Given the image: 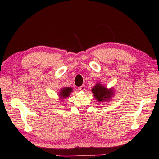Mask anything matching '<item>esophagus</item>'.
Segmentation results:
<instances>
[{
  "label": "esophagus",
  "mask_w": 159,
  "mask_h": 159,
  "mask_svg": "<svg viewBox=\"0 0 159 159\" xmlns=\"http://www.w3.org/2000/svg\"><path fill=\"white\" fill-rule=\"evenodd\" d=\"M79 90L80 91H85V86L84 85H81L80 86V87H79Z\"/></svg>",
  "instance_id": "34e87169"
}]
</instances>
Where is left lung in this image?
Masks as SVG:
<instances>
[{
	"label": "left lung",
	"instance_id": "obj_1",
	"mask_svg": "<svg viewBox=\"0 0 159 159\" xmlns=\"http://www.w3.org/2000/svg\"><path fill=\"white\" fill-rule=\"evenodd\" d=\"M94 97L97 102H108L112 99L113 96V89L112 88L108 89L107 88L101 85V83H97L92 89Z\"/></svg>",
	"mask_w": 159,
	"mask_h": 159
}]
</instances>
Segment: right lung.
I'll list each match as a JSON object with an SVG mask.
<instances>
[{
	"label": "right lung",
	"instance_id": "obj_1",
	"mask_svg": "<svg viewBox=\"0 0 159 159\" xmlns=\"http://www.w3.org/2000/svg\"><path fill=\"white\" fill-rule=\"evenodd\" d=\"M72 88L71 87H65L61 89V90L59 92L60 99H66V98L70 96L72 92Z\"/></svg>",
	"mask_w": 159,
	"mask_h": 159
}]
</instances>
